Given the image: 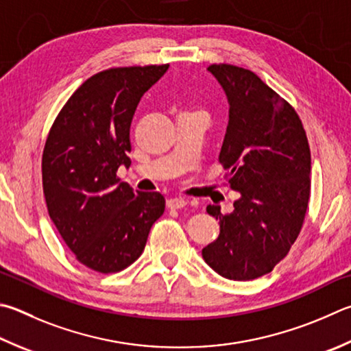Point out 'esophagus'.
I'll list each match as a JSON object with an SVG mask.
<instances>
[{
  "label": "esophagus",
  "instance_id": "1",
  "mask_svg": "<svg viewBox=\"0 0 351 351\" xmlns=\"http://www.w3.org/2000/svg\"><path fill=\"white\" fill-rule=\"evenodd\" d=\"M187 206V201L184 197H170L167 199V207L171 210H178V208H184Z\"/></svg>",
  "mask_w": 351,
  "mask_h": 351
}]
</instances>
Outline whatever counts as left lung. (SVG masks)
<instances>
[{
    "instance_id": "1",
    "label": "left lung",
    "mask_w": 351,
    "mask_h": 351,
    "mask_svg": "<svg viewBox=\"0 0 351 351\" xmlns=\"http://www.w3.org/2000/svg\"><path fill=\"white\" fill-rule=\"evenodd\" d=\"M230 110L219 162L241 193L232 213L208 206L219 237L202 258L221 276L250 281L270 273L301 232L310 199L311 158L302 121L291 104L252 70L208 66Z\"/></svg>"
}]
</instances>
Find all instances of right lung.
<instances>
[{
  "label": "right lung",
  "mask_w": 351,
  "mask_h": 351,
  "mask_svg": "<svg viewBox=\"0 0 351 351\" xmlns=\"http://www.w3.org/2000/svg\"><path fill=\"white\" fill-rule=\"evenodd\" d=\"M169 64L113 67L76 88L53 121L43 152V192L50 219L75 258L117 273L141 256L164 213L158 192H133L117 176L130 165V124L139 99Z\"/></svg>",
  "instance_id": "add662e5"
}]
</instances>
